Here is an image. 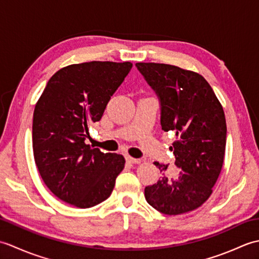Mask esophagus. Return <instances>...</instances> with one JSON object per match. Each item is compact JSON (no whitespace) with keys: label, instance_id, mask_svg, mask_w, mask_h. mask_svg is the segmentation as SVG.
Listing matches in <instances>:
<instances>
[{"label":"esophagus","instance_id":"34e87169","mask_svg":"<svg viewBox=\"0 0 259 259\" xmlns=\"http://www.w3.org/2000/svg\"><path fill=\"white\" fill-rule=\"evenodd\" d=\"M125 159H126V161H129V162H131V163H140V161H141L140 159L133 158V157H130V156H126Z\"/></svg>","mask_w":259,"mask_h":259}]
</instances>
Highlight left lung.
<instances>
[{"label":"left lung","instance_id":"obj_1","mask_svg":"<svg viewBox=\"0 0 259 259\" xmlns=\"http://www.w3.org/2000/svg\"><path fill=\"white\" fill-rule=\"evenodd\" d=\"M160 100L161 128L174 131L170 147L177 179L163 175L145 188L147 202L158 211L176 216L199 208L212 192L222 171L226 148V119L221 102L206 79L194 71L163 63H136ZM163 172L167 164L155 162Z\"/></svg>","mask_w":259,"mask_h":259}]
</instances>
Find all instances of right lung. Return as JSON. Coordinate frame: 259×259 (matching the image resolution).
<instances>
[{
	"label": "right lung",
	"mask_w": 259,
	"mask_h": 259,
	"mask_svg": "<svg viewBox=\"0 0 259 259\" xmlns=\"http://www.w3.org/2000/svg\"><path fill=\"white\" fill-rule=\"evenodd\" d=\"M131 62L91 61L60 69L38 99L32 125L33 155L52 194L78 208L110 197L124 168L123 156L85 144L88 125L100 121Z\"/></svg>",
	"instance_id": "add662e5"
}]
</instances>
